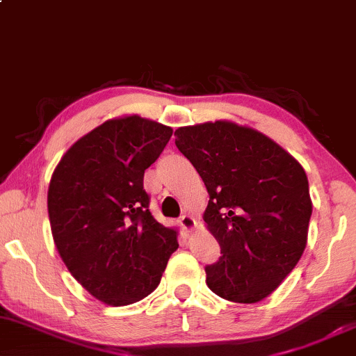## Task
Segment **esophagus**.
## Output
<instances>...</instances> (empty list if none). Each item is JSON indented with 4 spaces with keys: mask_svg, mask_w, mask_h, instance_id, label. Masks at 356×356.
Returning <instances> with one entry per match:
<instances>
[{
    "mask_svg": "<svg viewBox=\"0 0 356 356\" xmlns=\"http://www.w3.org/2000/svg\"><path fill=\"white\" fill-rule=\"evenodd\" d=\"M179 224H181L182 230H186V232H191V230L195 227V220L192 219L189 213H184L181 219H179Z\"/></svg>",
    "mask_w": 356,
    "mask_h": 356,
    "instance_id": "1",
    "label": "esophagus"
}]
</instances>
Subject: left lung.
Segmentation results:
<instances>
[{
  "label": "left lung",
  "instance_id": "1",
  "mask_svg": "<svg viewBox=\"0 0 356 356\" xmlns=\"http://www.w3.org/2000/svg\"><path fill=\"white\" fill-rule=\"evenodd\" d=\"M174 136L209 192L204 220L220 245L219 260L205 265L209 289L230 302H260L305 250V170L262 132L229 121L179 127Z\"/></svg>",
  "mask_w": 356,
  "mask_h": 356
}]
</instances>
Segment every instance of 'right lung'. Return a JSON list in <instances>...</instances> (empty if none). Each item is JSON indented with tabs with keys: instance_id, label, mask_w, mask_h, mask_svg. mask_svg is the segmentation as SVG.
<instances>
[{
	"instance_id": "1",
	"label": "right lung",
	"mask_w": 356,
	"mask_h": 356,
	"mask_svg": "<svg viewBox=\"0 0 356 356\" xmlns=\"http://www.w3.org/2000/svg\"><path fill=\"white\" fill-rule=\"evenodd\" d=\"M172 129L139 115L111 119L81 137L54 169L51 232L71 275L113 307L143 300L159 285L177 232L149 211L144 170Z\"/></svg>"
}]
</instances>
